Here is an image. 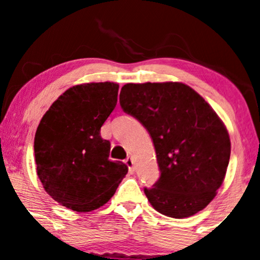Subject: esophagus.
Listing matches in <instances>:
<instances>
[{
	"label": "esophagus",
	"instance_id": "1",
	"mask_svg": "<svg viewBox=\"0 0 260 260\" xmlns=\"http://www.w3.org/2000/svg\"><path fill=\"white\" fill-rule=\"evenodd\" d=\"M124 162H126V165L128 166V169H129L131 174H133V172H134V168H133V160H132V157L128 156L127 159L124 160Z\"/></svg>",
	"mask_w": 260,
	"mask_h": 260
}]
</instances>
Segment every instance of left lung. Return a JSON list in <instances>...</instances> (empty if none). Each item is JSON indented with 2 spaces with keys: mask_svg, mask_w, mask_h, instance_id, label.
Returning a JSON list of instances; mask_svg holds the SVG:
<instances>
[{
  "mask_svg": "<svg viewBox=\"0 0 260 260\" xmlns=\"http://www.w3.org/2000/svg\"><path fill=\"white\" fill-rule=\"evenodd\" d=\"M120 104L153 139L160 178L144 188L153 208L175 219L203 210L221 187L231 154L229 132L216 112L177 82L128 83Z\"/></svg>",
  "mask_w": 260,
  "mask_h": 260,
  "instance_id": "obj_1",
  "label": "left lung"
}]
</instances>
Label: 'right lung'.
<instances>
[{"label":"right lung","instance_id":"obj_1","mask_svg":"<svg viewBox=\"0 0 260 260\" xmlns=\"http://www.w3.org/2000/svg\"><path fill=\"white\" fill-rule=\"evenodd\" d=\"M118 84L85 83L66 90L39 123L34 139L37 172L52 199L79 213L103 207L128 168L110 161L101 126L117 104Z\"/></svg>","mask_w":260,"mask_h":260}]
</instances>
